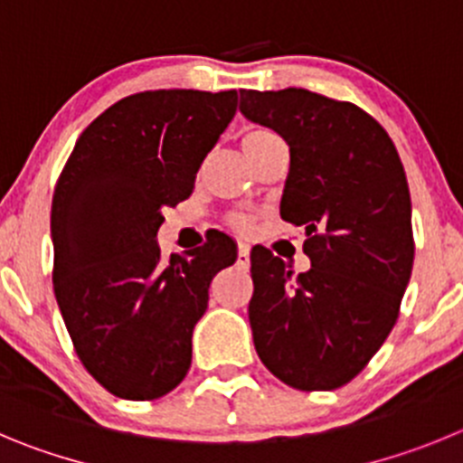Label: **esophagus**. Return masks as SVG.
<instances>
[{"mask_svg": "<svg viewBox=\"0 0 463 463\" xmlns=\"http://www.w3.org/2000/svg\"><path fill=\"white\" fill-rule=\"evenodd\" d=\"M249 256H251V249H249L247 244H240V247H237V262L247 268V265H249Z\"/></svg>", "mask_w": 463, "mask_h": 463, "instance_id": "obj_1", "label": "esophagus"}]
</instances>
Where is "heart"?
Segmentation results:
<instances>
[{
    "label": "heart",
    "instance_id": "obj_1",
    "mask_svg": "<svg viewBox=\"0 0 463 463\" xmlns=\"http://www.w3.org/2000/svg\"><path fill=\"white\" fill-rule=\"evenodd\" d=\"M272 140H279L277 133L268 131V128H251V131H247L241 136V152L247 154L249 161H253L258 154H260V149L265 147V145L272 143ZM226 226L231 228V231L247 235L253 228V219L249 214H244V212H231V214L226 216Z\"/></svg>",
    "mask_w": 463,
    "mask_h": 463
}]
</instances>
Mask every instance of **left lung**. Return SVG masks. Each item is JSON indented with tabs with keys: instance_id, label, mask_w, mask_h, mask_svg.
<instances>
[{
	"instance_id": "8db88e82",
	"label": "left lung",
	"mask_w": 463,
	"mask_h": 463,
	"mask_svg": "<svg viewBox=\"0 0 463 463\" xmlns=\"http://www.w3.org/2000/svg\"><path fill=\"white\" fill-rule=\"evenodd\" d=\"M240 110L290 145L281 219L304 226L311 268L251 251L256 353L286 385L336 390L399 318L415 256L411 191L385 128L355 103L309 90L240 91Z\"/></svg>"
}]
</instances>
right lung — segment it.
<instances>
[{
    "mask_svg": "<svg viewBox=\"0 0 463 463\" xmlns=\"http://www.w3.org/2000/svg\"><path fill=\"white\" fill-rule=\"evenodd\" d=\"M237 112V91L149 90L80 133L50 212L52 288L73 351L108 392L152 402L184 381L210 283L237 258L231 237L165 260V207L194 194L195 173Z\"/></svg>",
    "mask_w": 463,
    "mask_h": 463,
    "instance_id": "add662e5",
    "label": "right lung"
}]
</instances>
